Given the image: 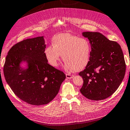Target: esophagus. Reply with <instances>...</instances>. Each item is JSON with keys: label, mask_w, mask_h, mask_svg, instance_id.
Instances as JSON below:
<instances>
[{"label": "esophagus", "mask_w": 130, "mask_h": 130, "mask_svg": "<svg viewBox=\"0 0 130 130\" xmlns=\"http://www.w3.org/2000/svg\"><path fill=\"white\" fill-rule=\"evenodd\" d=\"M66 78H68V79H71L74 77V75H70V74H66Z\"/></svg>", "instance_id": "obj_1"}]
</instances>
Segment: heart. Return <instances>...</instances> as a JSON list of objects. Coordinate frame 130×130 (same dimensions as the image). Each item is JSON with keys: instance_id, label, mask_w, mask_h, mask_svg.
Wrapping results in <instances>:
<instances>
[{"instance_id": "obj_1", "label": "heart", "mask_w": 130, "mask_h": 130, "mask_svg": "<svg viewBox=\"0 0 130 130\" xmlns=\"http://www.w3.org/2000/svg\"><path fill=\"white\" fill-rule=\"evenodd\" d=\"M52 45L44 50L47 62L56 67L62 55L64 68L68 71H80L89 64L91 47L89 41L69 33L56 35L52 39Z\"/></svg>"}]
</instances>
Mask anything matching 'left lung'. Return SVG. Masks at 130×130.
Returning a JSON list of instances; mask_svg holds the SVG:
<instances>
[{
    "mask_svg": "<svg viewBox=\"0 0 130 130\" xmlns=\"http://www.w3.org/2000/svg\"><path fill=\"white\" fill-rule=\"evenodd\" d=\"M91 45L89 64L79 72L83 79L82 94L92 100H102L116 91L124 78L126 63L120 45L98 32H84Z\"/></svg>",
    "mask_w": 130,
    "mask_h": 130,
    "instance_id": "8db88e82",
    "label": "left lung"
}]
</instances>
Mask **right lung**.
<instances>
[{
  "mask_svg": "<svg viewBox=\"0 0 130 130\" xmlns=\"http://www.w3.org/2000/svg\"><path fill=\"white\" fill-rule=\"evenodd\" d=\"M43 37L28 39L17 43L8 51L3 71L12 91L22 101L36 106L49 103L58 94L66 76L48 64L44 55ZM23 61L28 64L23 70Z\"/></svg>",
  "mask_w": 130,
  "mask_h": 130,
  "instance_id": "1",
  "label": "right lung"
}]
</instances>
